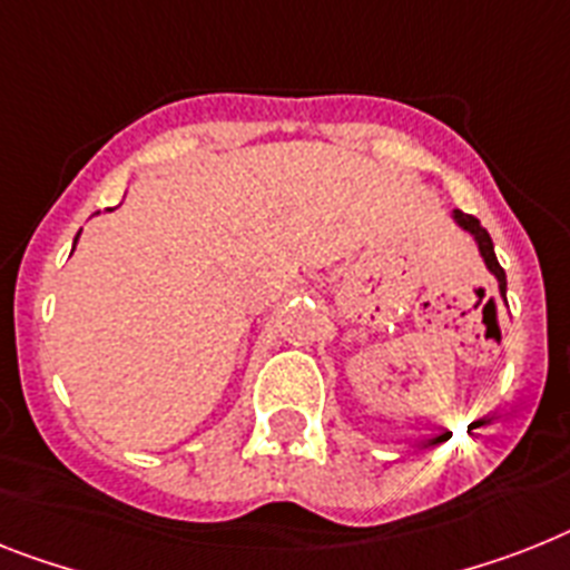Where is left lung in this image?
<instances>
[{
	"label": "left lung",
	"mask_w": 570,
	"mask_h": 570,
	"mask_svg": "<svg viewBox=\"0 0 570 570\" xmlns=\"http://www.w3.org/2000/svg\"><path fill=\"white\" fill-rule=\"evenodd\" d=\"M451 218H454V224H458L460 229H465V233L474 238V244H478V253H481V258H483V265H487L489 274L495 276L498 291H501V296H504V303H507V274H504V267L498 265L495 247H492V238H489L487 229L481 227V220L474 218V215H465V212H460V209L451 212ZM431 443H440V436H434Z\"/></svg>",
	"instance_id": "left-lung-1"
}]
</instances>
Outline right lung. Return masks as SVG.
Returning <instances> with one entry per match:
<instances>
[{"label": "right lung", "instance_id": "1", "mask_svg": "<svg viewBox=\"0 0 570 570\" xmlns=\"http://www.w3.org/2000/svg\"><path fill=\"white\" fill-rule=\"evenodd\" d=\"M78 235H81V233H78ZM78 235H75V244H78ZM72 250H75V247H72Z\"/></svg>", "mask_w": 570, "mask_h": 570}]
</instances>
